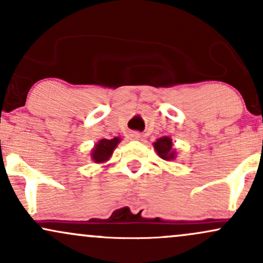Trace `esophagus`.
Segmentation results:
<instances>
[{
	"label": "esophagus",
	"mask_w": 263,
	"mask_h": 263,
	"mask_svg": "<svg viewBox=\"0 0 263 263\" xmlns=\"http://www.w3.org/2000/svg\"><path fill=\"white\" fill-rule=\"evenodd\" d=\"M131 137L134 138V140H140V138H141V134H138V132H135V134L131 135Z\"/></svg>",
	"instance_id": "obj_1"
}]
</instances>
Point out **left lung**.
<instances>
[{"label": "left lung", "instance_id": "8db88e82", "mask_svg": "<svg viewBox=\"0 0 263 263\" xmlns=\"http://www.w3.org/2000/svg\"><path fill=\"white\" fill-rule=\"evenodd\" d=\"M155 148L161 158L171 161L174 158L176 153L172 149V140L170 137H161L155 142Z\"/></svg>", "mask_w": 263, "mask_h": 263}]
</instances>
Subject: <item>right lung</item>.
Here are the masks:
<instances>
[{"label": "right lung", "instance_id": "obj_1", "mask_svg": "<svg viewBox=\"0 0 263 263\" xmlns=\"http://www.w3.org/2000/svg\"><path fill=\"white\" fill-rule=\"evenodd\" d=\"M119 142H120V138L117 137L112 138V140H106V138L101 140L98 144H96L95 148L92 149L91 157L93 161L96 163L107 161V159L111 157V155H112L114 149L116 148Z\"/></svg>", "mask_w": 263, "mask_h": 263}]
</instances>
